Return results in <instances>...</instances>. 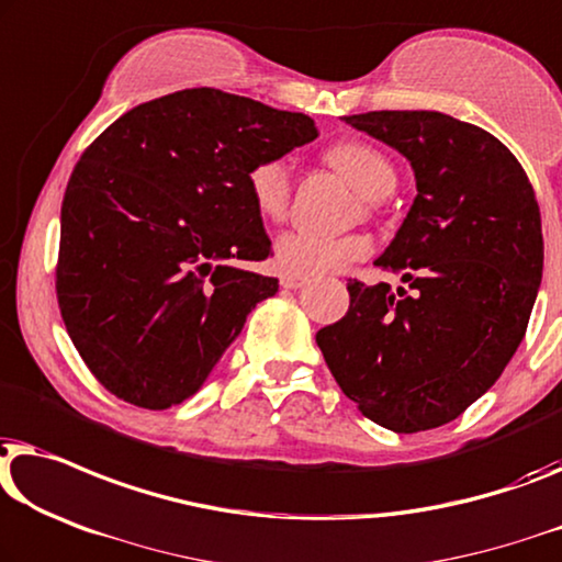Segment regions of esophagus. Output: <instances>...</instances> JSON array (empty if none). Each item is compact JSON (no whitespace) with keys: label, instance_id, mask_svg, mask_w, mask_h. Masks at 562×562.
<instances>
[{"label":"esophagus","instance_id":"1","mask_svg":"<svg viewBox=\"0 0 562 562\" xmlns=\"http://www.w3.org/2000/svg\"><path fill=\"white\" fill-rule=\"evenodd\" d=\"M304 283H306V279H301V276H283V279H281L283 289H301Z\"/></svg>","mask_w":562,"mask_h":562}]
</instances>
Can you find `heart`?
<instances>
[{
	"instance_id": "1",
	"label": "heart",
	"mask_w": 562,
	"mask_h": 562,
	"mask_svg": "<svg viewBox=\"0 0 562 562\" xmlns=\"http://www.w3.org/2000/svg\"><path fill=\"white\" fill-rule=\"evenodd\" d=\"M329 165L339 169L357 192L368 200L387 198L395 190L397 175L390 159L375 146L364 142H339L329 146ZM248 194L254 207L268 221H279L289 207L291 175L283 159H261L248 169ZM370 254V240L364 235H319L308 231H289L276 238L273 258L276 266L286 276H312L335 273L347 263L360 261Z\"/></svg>"
}]
</instances>
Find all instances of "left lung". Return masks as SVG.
Returning a JSON list of instances; mask_svg holds the SVG:
<instances>
[{
	"mask_svg": "<svg viewBox=\"0 0 562 562\" xmlns=\"http://www.w3.org/2000/svg\"><path fill=\"white\" fill-rule=\"evenodd\" d=\"M411 161L416 200L375 266L413 294L349 281V308L316 331L341 393L395 434L438 428L490 390L542 281L540 207L490 132L438 111L345 119Z\"/></svg>",
	"mask_w": 562,
	"mask_h": 562,
	"instance_id": "obj_1",
	"label": "left lung"
}]
</instances>
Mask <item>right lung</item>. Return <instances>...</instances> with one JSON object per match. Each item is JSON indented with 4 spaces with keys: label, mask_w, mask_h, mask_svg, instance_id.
<instances>
[{
    "label": "right lung",
    "mask_w": 562,
    "mask_h": 562,
    "mask_svg": "<svg viewBox=\"0 0 562 562\" xmlns=\"http://www.w3.org/2000/svg\"><path fill=\"white\" fill-rule=\"evenodd\" d=\"M316 139L304 113L187 88L113 121L72 169L60 210L58 304L105 390L149 411L205 385L279 279L248 169Z\"/></svg>",
    "instance_id": "add662e5"
}]
</instances>
